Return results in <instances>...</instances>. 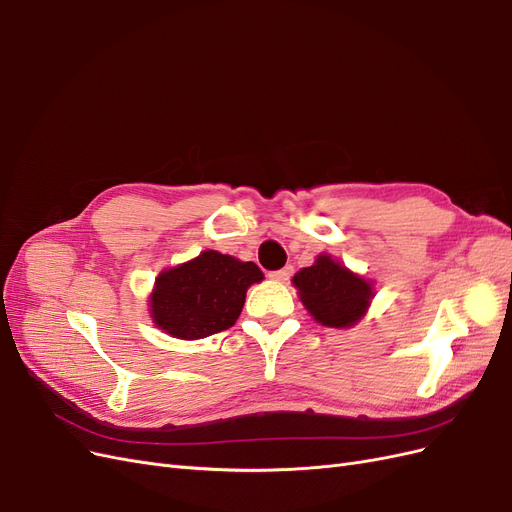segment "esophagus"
<instances>
[{
	"mask_svg": "<svg viewBox=\"0 0 512 512\" xmlns=\"http://www.w3.org/2000/svg\"><path fill=\"white\" fill-rule=\"evenodd\" d=\"M290 275H292V267H284L280 271H271L269 273V277H271L273 282H288Z\"/></svg>",
	"mask_w": 512,
	"mask_h": 512,
	"instance_id": "1",
	"label": "esophagus"
}]
</instances>
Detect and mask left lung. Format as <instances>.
Returning <instances> with one entry per match:
<instances>
[{"label":"left lung","mask_w":512,"mask_h":512,"mask_svg":"<svg viewBox=\"0 0 512 512\" xmlns=\"http://www.w3.org/2000/svg\"><path fill=\"white\" fill-rule=\"evenodd\" d=\"M305 309L324 327L346 329L359 322L374 299L371 282L346 269L329 254H320L312 267L292 277Z\"/></svg>","instance_id":"1"}]
</instances>
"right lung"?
<instances>
[{
	"label": "right lung",
	"mask_w": 512,
	"mask_h": 512,
	"mask_svg": "<svg viewBox=\"0 0 512 512\" xmlns=\"http://www.w3.org/2000/svg\"><path fill=\"white\" fill-rule=\"evenodd\" d=\"M254 262H241L215 250L158 275L149 312L162 331L177 339H203L237 322L245 292L262 282Z\"/></svg>",
	"instance_id": "obj_1"
}]
</instances>
